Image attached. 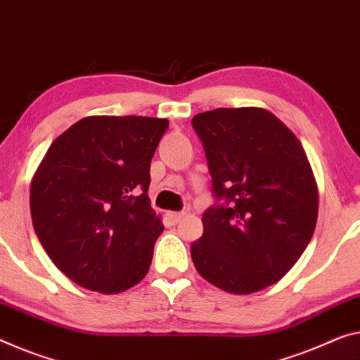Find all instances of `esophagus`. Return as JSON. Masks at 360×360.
Here are the masks:
<instances>
[{
    "label": "esophagus",
    "instance_id": "obj_1",
    "mask_svg": "<svg viewBox=\"0 0 360 360\" xmlns=\"http://www.w3.org/2000/svg\"><path fill=\"white\" fill-rule=\"evenodd\" d=\"M167 217L172 224H179L185 217V212H167Z\"/></svg>",
    "mask_w": 360,
    "mask_h": 360
}]
</instances>
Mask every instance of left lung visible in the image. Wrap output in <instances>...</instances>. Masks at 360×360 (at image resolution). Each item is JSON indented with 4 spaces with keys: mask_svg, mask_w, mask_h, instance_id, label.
Returning <instances> with one entry per match:
<instances>
[{
    "mask_svg": "<svg viewBox=\"0 0 360 360\" xmlns=\"http://www.w3.org/2000/svg\"><path fill=\"white\" fill-rule=\"evenodd\" d=\"M215 202L191 245L198 274L217 288L248 295L278 281L314 235L319 195L295 134L261 108L198 114Z\"/></svg>",
    "mask_w": 360,
    "mask_h": 360,
    "instance_id": "8db88e82",
    "label": "left lung"
}]
</instances>
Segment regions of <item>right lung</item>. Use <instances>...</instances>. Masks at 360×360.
Segmentation results:
<instances>
[{
  "mask_svg": "<svg viewBox=\"0 0 360 360\" xmlns=\"http://www.w3.org/2000/svg\"><path fill=\"white\" fill-rule=\"evenodd\" d=\"M167 119L93 115L59 135L30 186L35 233L77 285L115 295L145 278L164 225L148 198Z\"/></svg>",
  "mask_w": 360,
  "mask_h": 360,
  "instance_id": "1",
  "label": "right lung"
}]
</instances>
